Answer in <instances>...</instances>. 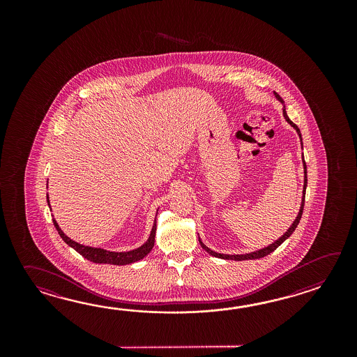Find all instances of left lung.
I'll return each mask as SVG.
<instances>
[{"instance_id":"left-lung-1","label":"left lung","mask_w":357,"mask_h":357,"mask_svg":"<svg viewBox=\"0 0 357 357\" xmlns=\"http://www.w3.org/2000/svg\"><path fill=\"white\" fill-rule=\"evenodd\" d=\"M274 96H275V98L278 99V100H281L282 103H283V100H282L281 97H280V94L278 93H274ZM283 116H284V119H286V121L289 122V125L294 128V129L296 130L297 134H298V137H301V132H300V129L297 128L296 123H294V122L291 121L289 119V116L286 114V109H283ZM301 146H303V140H301ZM303 202H301V208H300V212L297 214L296 220H294V223H292V226L287 229V232L284 234V235L280 237L277 241H274L272 245H269V246H266L264 249H260L258 251H254V252H250V254H243V255H226V254H220V252H215V251L211 250L209 248H206L204 243H202V240L199 238V243L202 245V248L204 249L208 254H211L213 257H215V258L220 259H227V260H250V259H260L264 258L266 255H269L271 252H273L280 245H281L284 240H287L289 236L294 234V231L296 229L297 225H298V222L301 220V215H303V204H305V191H306V186H307V172H306V163H305V160H303Z\"/></svg>"}]
</instances>
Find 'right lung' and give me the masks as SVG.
I'll use <instances>...</instances> for the list:
<instances>
[{"label":"right lung","mask_w":357,"mask_h":357,"mask_svg":"<svg viewBox=\"0 0 357 357\" xmlns=\"http://www.w3.org/2000/svg\"><path fill=\"white\" fill-rule=\"evenodd\" d=\"M47 203L50 205L48 195H47ZM54 225L61 238L68 243V246H71L74 250L77 251L80 255H83L84 258L91 260L93 263H99V264H114V266H125V264H131L135 263L137 260L146 257L154 246V237H155V231H157V220H154L152 232L149 238L146 240V243H143L140 248H137L135 250L125 251V252H116V251H107L105 249H99V248H91V246H84L80 243L73 241L70 237L65 235L61 231L60 226L57 225V222L54 218Z\"/></svg>","instance_id":"1"}]
</instances>
